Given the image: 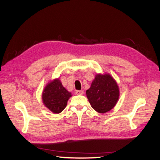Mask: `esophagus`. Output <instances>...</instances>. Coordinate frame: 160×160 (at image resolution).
<instances>
[{
	"label": "esophagus",
	"instance_id": "esophagus-1",
	"mask_svg": "<svg viewBox=\"0 0 160 160\" xmlns=\"http://www.w3.org/2000/svg\"><path fill=\"white\" fill-rule=\"evenodd\" d=\"M75 93L77 95H83L84 94V91H81V90H77V91H76Z\"/></svg>",
	"mask_w": 160,
	"mask_h": 160
}]
</instances>
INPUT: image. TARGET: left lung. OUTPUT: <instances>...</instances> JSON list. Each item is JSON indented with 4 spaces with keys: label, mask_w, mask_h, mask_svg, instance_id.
<instances>
[{
    "label": "left lung",
    "mask_w": 160,
    "mask_h": 160,
    "mask_svg": "<svg viewBox=\"0 0 160 160\" xmlns=\"http://www.w3.org/2000/svg\"><path fill=\"white\" fill-rule=\"evenodd\" d=\"M86 95L91 107L99 113H105L117 103L119 87L109 74H97Z\"/></svg>",
    "instance_id": "8db88e82"
}]
</instances>
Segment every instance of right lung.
Segmentation results:
<instances>
[{
	"label": "right lung",
	"instance_id": "obj_1",
	"mask_svg": "<svg viewBox=\"0 0 160 160\" xmlns=\"http://www.w3.org/2000/svg\"><path fill=\"white\" fill-rule=\"evenodd\" d=\"M71 93L62 86L59 79L49 82L43 90L42 102L53 113H59L66 108Z\"/></svg>",
	"mask_w": 160,
	"mask_h": 160
}]
</instances>
